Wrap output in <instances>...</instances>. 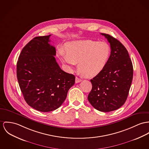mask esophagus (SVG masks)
I'll return each instance as SVG.
<instances>
[{"instance_id": "34e87169", "label": "esophagus", "mask_w": 149, "mask_h": 149, "mask_svg": "<svg viewBox=\"0 0 149 149\" xmlns=\"http://www.w3.org/2000/svg\"><path fill=\"white\" fill-rule=\"evenodd\" d=\"M81 81V79H80L79 78H78V77H77L75 78V83H79Z\"/></svg>"}]
</instances>
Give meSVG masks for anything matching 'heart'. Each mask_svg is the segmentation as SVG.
Returning <instances> with one entry per match:
<instances>
[{
  "label": "heart",
  "instance_id": "b5f03b06",
  "mask_svg": "<svg viewBox=\"0 0 149 149\" xmlns=\"http://www.w3.org/2000/svg\"><path fill=\"white\" fill-rule=\"evenodd\" d=\"M66 52L60 50L62 61L74 68L78 63V69L87 77L99 74L105 68L111 54V48L104 42L93 40L72 41L66 45Z\"/></svg>",
  "mask_w": 149,
  "mask_h": 149
}]
</instances>
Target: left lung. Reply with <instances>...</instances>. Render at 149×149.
I'll return each instance as SVG.
<instances>
[{
    "label": "left lung",
    "mask_w": 149,
    "mask_h": 149,
    "mask_svg": "<svg viewBox=\"0 0 149 149\" xmlns=\"http://www.w3.org/2000/svg\"><path fill=\"white\" fill-rule=\"evenodd\" d=\"M111 46V55L103 71L90 80L92 90L88 100L97 110L108 112L126 102L131 86L133 68L125 47L109 34L101 33Z\"/></svg>",
    "instance_id": "1"
}]
</instances>
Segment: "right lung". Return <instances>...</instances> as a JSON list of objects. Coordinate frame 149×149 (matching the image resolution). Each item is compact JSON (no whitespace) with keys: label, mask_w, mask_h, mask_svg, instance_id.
Here are the masks:
<instances>
[{"label":"right lung","mask_w":149,"mask_h":149,"mask_svg":"<svg viewBox=\"0 0 149 149\" xmlns=\"http://www.w3.org/2000/svg\"><path fill=\"white\" fill-rule=\"evenodd\" d=\"M50 36L33 38L24 47L17 62V78L25 102L42 112L58 108L75 79L59 66L56 48L49 43Z\"/></svg>","instance_id":"right-lung-1"}]
</instances>
